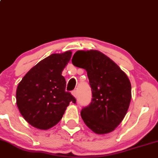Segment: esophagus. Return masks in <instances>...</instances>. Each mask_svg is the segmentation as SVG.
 <instances>
[{
	"mask_svg": "<svg viewBox=\"0 0 158 158\" xmlns=\"http://www.w3.org/2000/svg\"><path fill=\"white\" fill-rule=\"evenodd\" d=\"M72 95H73V96L74 97V98H77V90H74V91H72Z\"/></svg>",
	"mask_w": 158,
	"mask_h": 158,
	"instance_id": "1",
	"label": "esophagus"
}]
</instances>
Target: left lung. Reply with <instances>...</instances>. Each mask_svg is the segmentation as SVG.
<instances>
[{
    "label": "left lung",
    "mask_w": 158,
    "mask_h": 158,
    "mask_svg": "<svg viewBox=\"0 0 158 158\" xmlns=\"http://www.w3.org/2000/svg\"><path fill=\"white\" fill-rule=\"evenodd\" d=\"M72 63L86 71L93 93L92 102L81 110V118L95 134L112 132L130 105V80L115 62L99 51H76Z\"/></svg>",
    "instance_id": "obj_1"
}]
</instances>
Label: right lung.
I'll return each instance as SVG.
<instances>
[{"mask_svg":"<svg viewBox=\"0 0 158 158\" xmlns=\"http://www.w3.org/2000/svg\"><path fill=\"white\" fill-rule=\"evenodd\" d=\"M72 52L52 54L33 66L17 86L16 104L22 116L30 125L48 130L60 121L66 107L75 98L65 92L63 69Z\"/></svg>","mask_w":158,"mask_h":158,"instance_id":"1","label":"right lung"}]
</instances>
